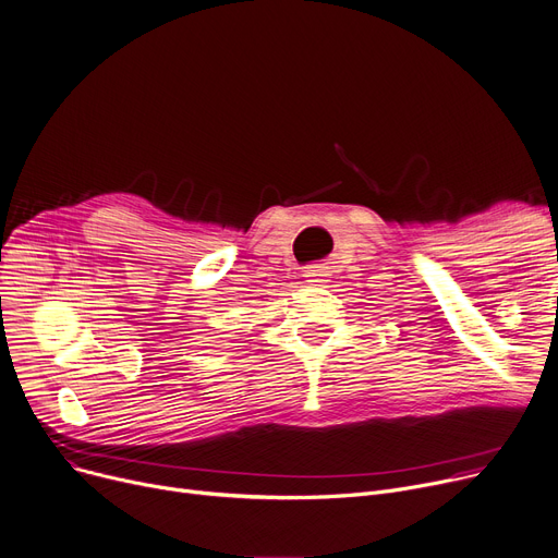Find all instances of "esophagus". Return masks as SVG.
<instances>
[{"mask_svg":"<svg viewBox=\"0 0 558 558\" xmlns=\"http://www.w3.org/2000/svg\"><path fill=\"white\" fill-rule=\"evenodd\" d=\"M329 276V269L325 265H310L305 267V278H310L307 282H323V278Z\"/></svg>","mask_w":558,"mask_h":558,"instance_id":"34e87169","label":"esophagus"}]
</instances>
